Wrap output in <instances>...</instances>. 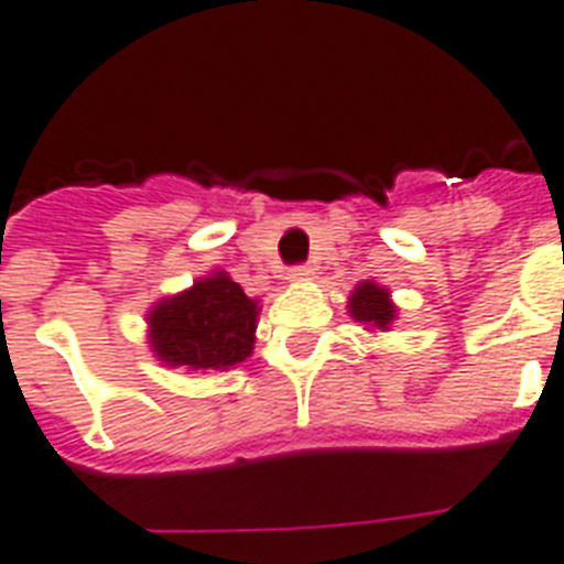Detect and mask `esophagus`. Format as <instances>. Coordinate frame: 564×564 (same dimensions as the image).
Wrapping results in <instances>:
<instances>
[{
	"label": "esophagus",
	"instance_id": "obj_1",
	"mask_svg": "<svg viewBox=\"0 0 564 564\" xmlns=\"http://www.w3.org/2000/svg\"><path fill=\"white\" fill-rule=\"evenodd\" d=\"M312 278V269L310 267H292L290 272H286V281L297 283V281H310Z\"/></svg>",
	"mask_w": 564,
	"mask_h": 564
}]
</instances>
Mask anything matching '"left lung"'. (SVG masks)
<instances>
[{"label":"left lung","instance_id":"obj_1","mask_svg":"<svg viewBox=\"0 0 564 564\" xmlns=\"http://www.w3.org/2000/svg\"><path fill=\"white\" fill-rule=\"evenodd\" d=\"M395 306L390 301V292L378 283H358L355 292L349 295V315H352L358 324H367L370 329H390V324L395 321Z\"/></svg>","mask_w":564,"mask_h":564}]
</instances>
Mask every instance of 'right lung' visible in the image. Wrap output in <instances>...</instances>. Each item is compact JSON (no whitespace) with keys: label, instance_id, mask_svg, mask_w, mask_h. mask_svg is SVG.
<instances>
[{"label":"right lung","instance_id":"add662e5","mask_svg":"<svg viewBox=\"0 0 564 564\" xmlns=\"http://www.w3.org/2000/svg\"><path fill=\"white\" fill-rule=\"evenodd\" d=\"M258 312V301L246 297L240 283L212 272L192 290L151 306V352L165 367L229 370L252 355Z\"/></svg>","mask_w":564,"mask_h":564}]
</instances>
